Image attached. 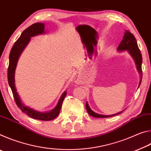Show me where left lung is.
<instances>
[{
    "instance_id": "obj_1",
    "label": "left lung",
    "mask_w": 151,
    "mask_h": 151,
    "mask_svg": "<svg viewBox=\"0 0 151 151\" xmlns=\"http://www.w3.org/2000/svg\"><path fill=\"white\" fill-rule=\"evenodd\" d=\"M117 50L119 51V52H121V51L123 50H127L128 52L129 53L130 55L131 56L134 60V63L136 64L137 66V69L138 72L140 74V80L139 83V87L142 81V55L141 53H140V51L139 47H138L137 40L135 39L134 36L132 34V33L129 31V30H125V33L124 35L123 39L122 40L120 43L119 45L118 48H117ZM86 111H87L88 113L90 114L91 116L93 117H96V118H108V117L113 116L117 115V114H121V112H119L118 113L112 114V115H103V114H100L98 113H96L94 111H92L90 107H89L88 103L86 102Z\"/></svg>"
}]
</instances>
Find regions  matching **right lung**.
Instances as JSON below:
<instances>
[{"instance_id":"right-lung-1","label":"right lung","mask_w":151,"mask_h":151,"mask_svg":"<svg viewBox=\"0 0 151 151\" xmlns=\"http://www.w3.org/2000/svg\"><path fill=\"white\" fill-rule=\"evenodd\" d=\"M44 33H45V24L40 23V22H37V23L32 24L31 26L28 27L27 29H25L22 32L20 37L15 42L13 47H12L11 52H10L9 65L8 68V82L10 87L12 90V94H13L14 101L19 108L31 118L40 120V121H47L53 120L59 114L64 99L65 98L66 95V91H65L62 94L55 109H53L52 111L49 112H42L35 111V109L24 105V103L20 100L14 83L15 69H16L18 60H19L20 54L24 50V48L27 47L28 43L29 42L30 38L39 35L44 34Z\"/></svg>"}]
</instances>
